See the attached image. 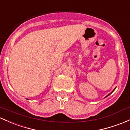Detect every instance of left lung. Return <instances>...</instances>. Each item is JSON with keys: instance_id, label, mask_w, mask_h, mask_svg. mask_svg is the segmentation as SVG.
Listing matches in <instances>:
<instances>
[{"instance_id": "8db88e82", "label": "left lung", "mask_w": 130, "mask_h": 130, "mask_svg": "<svg viewBox=\"0 0 130 130\" xmlns=\"http://www.w3.org/2000/svg\"><path fill=\"white\" fill-rule=\"evenodd\" d=\"M114 90H115V89H114V90H113V91H112V92H111V93H110V94H108V95H107V96H106V97L108 96H109V95H110V94H111V93H112V92H113V91H114Z\"/></svg>"}]
</instances>
